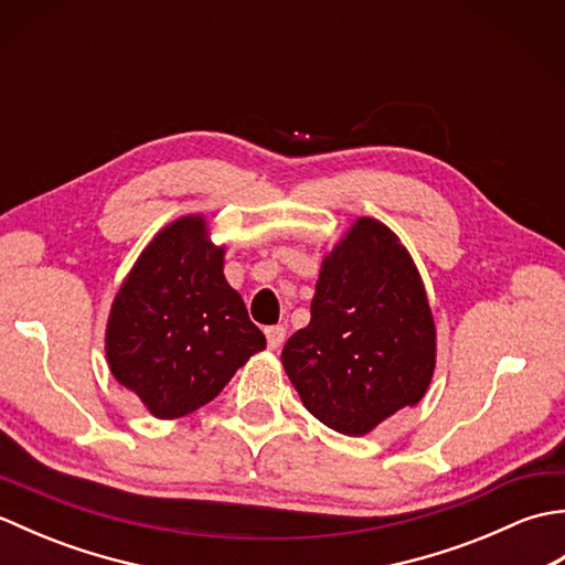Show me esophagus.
I'll return each mask as SVG.
<instances>
[{
  "label": "esophagus",
  "instance_id": "34e87169",
  "mask_svg": "<svg viewBox=\"0 0 565 565\" xmlns=\"http://www.w3.org/2000/svg\"><path fill=\"white\" fill-rule=\"evenodd\" d=\"M264 334H267L269 350H279V347H281L284 340H286V328H284V326H271V328L264 330Z\"/></svg>",
  "mask_w": 565,
  "mask_h": 565
}]
</instances>
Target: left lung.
Masks as SVG:
<instances>
[{"mask_svg": "<svg viewBox=\"0 0 565 565\" xmlns=\"http://www.w3.org/2000/svg\"><path fill=\"white\" fill-rule=\"evenodd\" d=\"M435 320L415 264L391 227L359 218L322 262L310 322L281 364L322 425L359 437L423 398Z\"/></svg>", "mask_w": 565, "mask_h": 565, "instance_id": "left-lung-1", "label": "left lung"}]
</instances>
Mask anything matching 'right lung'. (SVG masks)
<instances>
[{"mask_svg":"<svg viewBox=\"0 0 565 565\" xmlns=\"http://www.w3.org/2000/svg\"><path fill=\"white\" fill-rule=\"evenodd\" d=\"M223 252L209 243L206 221L186 215L154 235L116 294L106 359L116 381L160 419L211 403L267 347L225 281Z\"/></svg>","mask_w":565,"mask_h":565,"instance_id":"add662e5","label":"right lung"}]
</instances>
